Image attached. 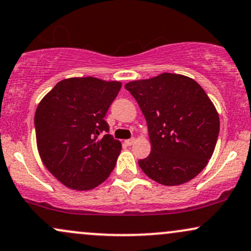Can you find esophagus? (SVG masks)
Instances as JSON below:
<instances>
[{
    "label": "esophagus",
    "instance_id": "34e87169",
    "mask_svg": "<svg viewBox=\"0 0 251 251\" xmlns=\"http://www.w3.org/2000/svg\"><path fill=\"white\" fill-rule=\"evenodd\" d=\"M135 143V139L134 138H131V139H127V140H125V144L127 145V146H132Z\"/></svg>",
    "mask_w": 251,
    "mask_h": 251
}]
</instances>
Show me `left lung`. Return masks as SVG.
I'll return each mask as SVG.
<instances>
[{
	"instance_id": "1",
	"label": "left lung",
	"mask_w": 251,
	"mask_h": 251,
	"mask_svg": "<svg viewBox=\"0 0 251 251\" xmlns=\"http://www.w3.org/2000/svg\"><path fill=\"white\" fill-rule=\"evenodd\" d=\"M146 119L151 153L138 164L147 176L165 186L194 179L212 158L220 132L215 106L192 78L165 74L129 81Z\"/></svg>"
}]
</instances>
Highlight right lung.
I'll use <instances>...</instances> for the list:
<instances>
[{"label": "right lung", "mask_w": 251, "mask_h": 251, "mask_svg": "<svg viewBox=\"0 0 251 251\" xmlns=\"http://www.w3.org/2000/svg\"><path fill=\"white\" fill-rule=\"evenodd\" d=\"M120 87V81L68 78L38 104V153L48 171L69 188L89 191L113 171L122 144L107 134L104 118Z\"/></svg>", "instance_id": "obj_1"}]
</instances>
